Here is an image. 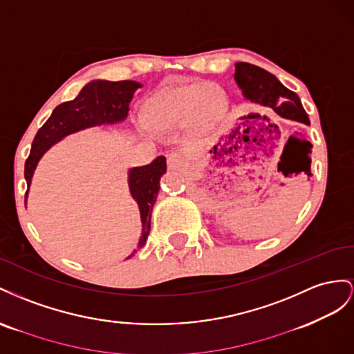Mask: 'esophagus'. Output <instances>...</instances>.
<instances>
[{
    "mask_svg": "<svg viewBox=\"0 0 354 354\" xmlns=\"http://www.w3.org/2000/svg\"><path fill=\"white\" fill-rule=\"evenodd\" d=\"M167 166L169 169H180L184 166V157L179 153H171L167 156Z\"/></svg>",
    "mask_w": 354,
    "mask_h": 354,
    "instance_id": "34e87169",
    "label": "esophagus"
}]
</instances>
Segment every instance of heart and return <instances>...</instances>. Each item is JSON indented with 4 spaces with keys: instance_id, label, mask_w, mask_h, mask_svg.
I'll list each match as a JSON object with an SVG mask.
<instances>
[{
    "instance_id": "obj_1",
    "label": "heart",
    "mask_w": 354,
    "mask_h": 354,
    "mask_svg": "<svg viewBox=\"0 0 354 354\" xmlns=\"http://www.w3.org/2000/svg\"><path fill=\"white\" fill-rule=\"evenodd\" d=\"M228 111V99L224 90L212 83H193L171 88L161 96L151 120L165 130L185 126L196 135H205L216 129Z\"/></svg>"
}]
</instances>
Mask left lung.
<instances>
[{
  "mask_svg": "<svg viewBox=\"0 0 354 354\" xmlns=\"http://www.w3.org/2000/svg\"><path fill=\"white\" fill-rule=\"evenodd\" d=\"M234 68V82L245 100L271 108L281 118L310 124L298 95L281 84L268 71L246 62H237Z\"/></svg>",
  "mask_w": 354,
  "mask_h": 354,
  "instance_id": "8db88e82",
  "label": "left lung"
}]
</instances>
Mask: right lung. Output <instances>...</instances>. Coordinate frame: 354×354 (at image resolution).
Masks as SVG:
<instances>
[{"label": "right lung", "mask_w": 354, "mask_h": 354, "mask_svg": "<svg viewBox=\"0 0 354 354\" xmlns=\"http://www.w3.org/2000/svg\"><path fill=\"white\" fill-rule=\"evenodd\" d=\"M139 87H142V84L132 80H126V82L93 80L82 88L74 100L56 106L52 115L35 135L31 154L25 163V179L28 184L26 198L39 160L50 148L64 138L82 132L84 129L123 123L127 118L130 102ZM166 157L160 156L149 165L130 167L127 171L130 196L138 203L140 222H142L138 248L127 258H132L147 243L151 230V212H153L160 191V179L166 174Z\"/></svg>", "instance_id": "right-lung-1"}]
</instances>
